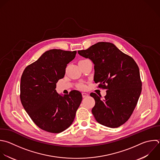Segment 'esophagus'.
Masks as SVG:
<instances>
[{
	"label": "esophagus",
	"mask_w": 160,
	"mask_h": 160,
	"mask_svg": "<svg viewBox=\"0 0 160 160\" xmlns=\"http://www.w3.org/2000/svg\"><path fill=\"white\" fill-rule=\"evenodd\" d=\"M88 95L89 94L88 93H86V92H82V96L83 98H86V97L88 96Z\"/></svg>",
	"instance_id": "esophagus-1"
}]
</instances>
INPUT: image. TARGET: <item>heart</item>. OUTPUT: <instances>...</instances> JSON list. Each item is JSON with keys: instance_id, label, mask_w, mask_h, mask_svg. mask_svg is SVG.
I'll return each instance as SVG.
<instances>
[{"instance_id": "b5f03b06", "label": "heart", "mask_w": 160, "mask_h": 160, "mask_svg": "<svg viewBox=\"0 0 160 160\" xmlns=\"http://www.w3.org/2000/svg\"><path fill=\"white\" fill-rule=\"evenodd\" d=\"M78 87H79V88H81V89H83V88H84V85L82 84H79Z\"/></svg>"}]
</instances>
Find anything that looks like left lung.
<instances>
[{
    "instance_id": "8db88e82",
    "label": "left lung",
    "mask_w": 160,
    "mask_h": 160,
    "mask_svg": "<svg viewBox=\"0 0 160 160\" xmlns=\"http://www.w3.org/2000/svg\"><path fill=\"white\" fill-rule=\"evenodd\" d=\"M78 54L91 60L94 65V81L106 89L102 99L96 93L92 112L98 122L118 128L132 114L141 92L139 68L134 59L121 51L114 44L99 42Z\"/></svg>"
}]
</instances>
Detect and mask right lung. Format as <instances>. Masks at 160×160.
Masks as SVG:
<instances>
[{
	"label": "right lung",
	"instance_id": "obj_1",
	"mask_svg": "<svg viewBox=\"0 0 160 160\" xmlns=\"http://www.w3.org/2000/svg\"><path fill=\"white\" fill-rule=\"evenodd\" d=\"M76 51L51 49L24 69L21 79V101L34 123L52 133L61 132L74 121L82 94L72 91L69 94L57 92L56 83L64 78L67 64Z\"/></svg>",
	"mask_w": 160,
	"mask_h": 160
}]
</instances>
